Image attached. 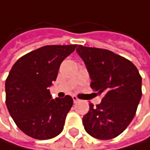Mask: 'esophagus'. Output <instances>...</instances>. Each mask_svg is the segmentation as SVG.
I'll return each mask as SVG.
<instances>
[{"label":"esophagus","mask_w":150,"mask_h":150,"mask_svg":"<svg viewBox=\"0 0 150 150\" xmlns=\"http://www.w3.org/2000/svg\"><path fill=\"white\" fill-rule=\"evenodd\" d=\"M72 99H73V102H74L75 104H76V103H78V102L79 101V99L78 98L77 96H72Z\"/></svg>","instance_id":"esophagus-1"}]
</instances>
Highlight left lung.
Masks as SVG:
<instances>
[{"instance_id": "left-lung-1", "label": "left lung", "mask_w": 150, "mask_h": 150, "mask_svg": "<svg viewBox=\"0 0 150 150\" xmlns=\"http://www.w3.org/2000/svg\"><path fill=\"white\" fill-rule=\"evenodd\" d=\"M77 54L88 71L90 87L99 95L100 104H89L82 122L85 131L98 139L120 135L132 121L141 98V77L135 65L111 51L79 45Z\"/></svg>"}]
</instances>
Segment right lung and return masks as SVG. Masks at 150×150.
<instances>
[{"label":"right lung","instance_id":"obj_1","mask_svg":"<svg viewBox=\"0 0 150 150\" xmlns=\"http://www.w3.org/2000/svg\"><path fill=\"white\" fill-rule=\"evenodd\" d=\"M77 45H46L19 58L5 82L6 105L13 121L27 135L49 139L59 135L73 100L52 98L49 88L56 80L62 61Z\"/></svg>","mask_w":150,"mask_h":150}]
</instances>
